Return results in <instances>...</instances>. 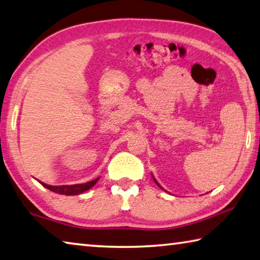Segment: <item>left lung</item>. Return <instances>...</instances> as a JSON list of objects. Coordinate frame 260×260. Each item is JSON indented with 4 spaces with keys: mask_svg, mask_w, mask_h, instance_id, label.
<instances>
[{
    "mask_svg": "<svg viewBox=\"0 0 260 260\" xmlns=\"http://www.w3.org/2000/svg\"><path fill=\"white\" fill-rule=\"evenodd\" d=\"M153 179H154V181H155V183H156V184H157V185H158V187H159L160 189H163V188H161V187H160V184H159V183L157 182V181H156V179L154 178V175H153Z\"/></svg>",
    "mask_w": 260,
    "mask_h": 260,
    "instance_id": "left-lung-1",
    "label": "left lung"
}]
</instances>
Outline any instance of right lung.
I'll return each instance as SVG.
<instances>
[{"instance_id": "1", "label": "right lung", "mask_w": 260, "mask_h": 260, "mask_svg": "<svg viewBox=\"0 0 260 260\" xmlns=\"http://www.w3.org/2000/svg\"><path fill=\"white\" fill-rule=\"evenodd\" d=\"M100 178H97L95 180H91L89 182L86 183H81V184H71V185H50L46 184L44 182H41L43 187L47 188L48 190L53 191L55 193H60V194H66V196H75V194H80L85 191L89 190L90 188L94 187L96 184L97 181H99Z\"/></svg>"}]
</instances>
